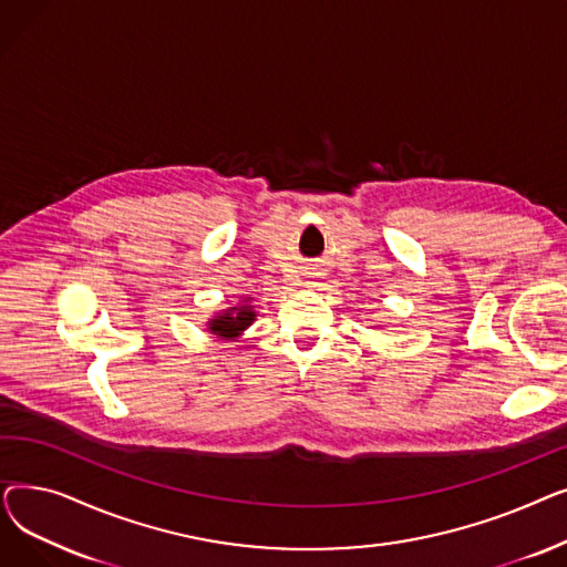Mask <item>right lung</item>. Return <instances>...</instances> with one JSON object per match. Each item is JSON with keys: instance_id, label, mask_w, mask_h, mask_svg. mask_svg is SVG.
<instances>
[{"instance_id": "1", "label": "right lung", "mask_w": 567, "mask_h": 567, "mask_svg": "<svg viewBox=\"0 0 567 567\" xmlns=\"http://www.w3.org/2000/svg\"><path fill=\"white\" fill-rule=\"evenodd\" d=\"M257 312L252 306V296H244L241 301L231 308H225L220 312H214V317L206 321V331L216 336L218 340H229L236 342L244 336L246 329L255 323Z\"/></svg>"}]
</instances>
